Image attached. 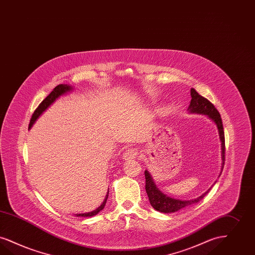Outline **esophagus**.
<instances>
[{"instance_id": "esophagus-1", "label": "esophagus", "mask_w": 255, "mask_h": 255, "mask_svg": "<svg viewBox=\"0 0 255 255\" xmlns=\"http://www.w3.org/2000/svg\"><path fill=\"white\" fill-rule=\"evenodd\" d=\"M137 151L134 149H128L123 153V159L124 160H131L137 156Z\"/></svg>"}]
</instances>
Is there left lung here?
I'll list each match as a JSON object with an SVG mask.
<instances>
[{"instance_id": "8db88e82", "label": "left lung", "mask_w": 255, "mask_h": 255, "mask_svg": "<svg viewBox=\"0 0 255 255\" xmlns=\"http://www.w3.org/2000/svg\"><path fill=\"white\" fill-rule=\"evenodd\" d=\"M191 97H192V101L190 103V106L188 107V112L190 114H199V115L207 116L217 127L219 138L221 141V156H222L221 173H222L225 161V136L223 123H222L220 114L216 110V108L214 107V104L212 102H209L207 99L200 96L197 92L194 90V88L191 89ZM144 173H145V179H146L145 189H146L147 195L149 197V201L154 210H156L160 213H164V214L175 213L188 206L199 202L212 189V187H211L207 192H205L203 194H201L200 196H198L197 198H194V199H191V200L176 199V198H173L171 196H168L167 194H163L156 187L151 173H149L147 170ZM220 174H219V176H220Z\"/></svg>"}]
</instances>
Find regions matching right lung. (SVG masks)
<instances>
[{"label":"right lung","instance_id":"right-lung-1","mask_svg":"<svg viewBox=\"0 0 255 255\" xmlns=\"http://www.w3.org/2000/svg\"><path fill=\"white\" fill-rule=\"evenodd\" d=\"M73 90H74L73 87H72L71 85H68V84H60V85L56 86V87L54 88V90L41 102V104L39 105V107L36 109V111L32 115V118H31L28 129L32 128L33 124L36 123V121L41 117V115H42V113L45 112V111L51 106L52 104L56 102L60 97L64 96V95H66L67 93H70V92L73 91ZM108 194H109V190H108L107 194H106V196H105V199L103 200L102 205H101L100 207H98L96 210H94V211H92V212H89V213H85V214H76V216H78V217H79V216H82V217H91V216H94V215L99 214L100 212H102V210L104 209V206H105V204H106V201H107Z\"/></svg>","mask_w":255,"mask_h":255}]
</instances>
